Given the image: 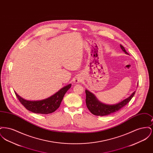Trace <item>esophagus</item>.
<instances>
[{"label": "esophagus", "instance_id": "obj_1", "mask_svg": "<svg viewBox=\"0 0 153 153\" xmlns=\"http://www.w3.org/2000/svg\"><path fill=\"white\" fill-rule=\"evenodd\" d=\"M82 80V77L80 75H77L75 77L74 81L76 83H79V82H80Z\"/></svg>", "mask_w": 153, "mask_h": 153}]
</instances>
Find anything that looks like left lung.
Instances as JSON below:
<instances>
[{
    "label": "left lung",
    "instance_id": "left-lung-1",
    "mask_svg": "<svg viewBox=\"0 0 153 153\" xmlns=\"http://www.w3.org/2000/svg\"><path fill=\"white\" fill-rule=\"evenodd\" d=\"M120 46L126 54H128L122 45H120ZM85 94L86 104L88 109L90 111V112L92 114L97 116H106L114 113L123 108L131 100L135 94V91H134L128 97L114 104H107L100 102L94 94L87 89L85 90Z\"/></svg>",
    "mask_w": 153,
    "mask_h": 153
}]
</instances>
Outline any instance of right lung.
<instances>
[{"label": "right lung", "instance_id": "add662e5", "mask_svg": "<svg viewBox=\"0 0 153 153\" xmlns=\"http://www.w3.org/2000/svg\"><path fill=\"white\" fill-rule=\"evenodd\" d=\"M71 87V84H69L60 89L54 95L41 100H27L15 92V94L19 102L27 110L36 114H48L58 109L66 92Z\"/></svg>", "mask_w": 153, "mask_h": 153}]
</instances>
